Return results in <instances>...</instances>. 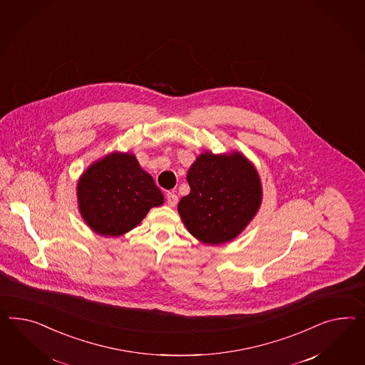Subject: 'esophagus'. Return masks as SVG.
<instances>
[{"mask_svg":"<svg viewBox=\"0 0 365 365\" xmlns=\"http://www.w3.org/2000/svg\"><path fill=\"white\" fill-rule=\"evenodd\" d=\"M166 200H168V205L170 207H175L178 203L177 194H174V192H168V195H166Z\"/></svg>","mask_w":365,"mask_h":365,"instance_id":"esophagus-1","label":"esophagus"}]
</instances>
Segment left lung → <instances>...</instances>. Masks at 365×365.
I'll list each match as a JSON object with an SVG mask.
<instances>
[{"label": "left lung", "mask_w": 365, "mask_h": 365, "mask_svg": "<svg viewBox=\"0 0 365 365\" xmlns=\"http://www.w3.org/2000/svg\"><path fill=\"white\" fill-rule=\"evenodd\" d=\"M190 194L178 212L188 232L206 245L230 242L257 215L262 183L257 168L240 153L200 154L187 173Z\"/></svg>", "instance_id": "1"}]
</instances>
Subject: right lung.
I'll return each instance as SVG.
<instances>
[{"label": "right lung", "instance_id": "add662e5", "mask_svg": "<svg viewBox=\"0 0 365 365\" xmlns=\"http://www.w3.org/2000/svg\"><path fill=\"white\" fill-rule=\"evenodd\" d=\"M77 197L83 220L103 237L126 234L165 200L153 177L128 153H111L89 166L79 178Z\"/></svg>", "mask_w": 365, "mask_h": 365}]
</instances>
